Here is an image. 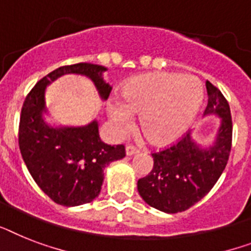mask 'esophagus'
<instances>
[{
  "label": "esophagus",
  "mask_w": 251,
  "mask_h": 251,
  "mask_svg": "<svg viewBox=\"0 0 251 251\" xmlns=\"http://www.w3.org/2000/svg\"><path fill=\"white\" fill-rule=\"evenodd\" d=\"M139 153V150L134 146H127L126 147V154L127 156H132V154H136Z\"/></svg>",
  "instance_id": "1"
}]
</instances>
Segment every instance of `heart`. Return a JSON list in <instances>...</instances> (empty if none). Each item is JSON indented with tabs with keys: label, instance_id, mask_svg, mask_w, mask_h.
<instances>
[{
	"label": "heart",
	"instance_id": "heart-1",
	"mask_svg": "<svg viewBox=\"0 0 251 251\" xmlns=\"http://www.w3.org/2000/svg\"><path fill=\"white\" fill-rule=\"evenodd\" d=\"M203 99L202 83L189 75L156 72L130 79L121 100L108 101V115L119 131L130 129L132 113L147 139L157 146L176 140L196 117Z\"/></svg>",
	"mask_w": 251,
	"mask_h": 251
}]
</instances>
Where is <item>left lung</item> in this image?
<instances>
[{"label": "left lung", "instance_id": "8db88e82", "mask_svg": "<svg viewBox=\"0 0 251 251\" xmlns=\"http://www.w3.org/2000/svg\"><path fill=\"white\" fill-rule=\"evenodd\" d=\"M207 105L203 115L221 117L213 144L201 147L185 132L173 146L153 152V168L138 180V192L150 206L175 214L184 211L210 192L226 169L232 147V117L227 99L206 81Z\"/></svg>", "mask_w": 251, "mask_h": 251}]
</instances>
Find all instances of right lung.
<instances>
[{"instance_id": "right-lung-1", "label": "right lung", "mask_w": 251, "mask_h": 251, "mask_svg": "<svg viewBox=\"0 0 251 251\" xmlns=\"http://www.w3.org/2000/svg\"><path fill=\"white\" fill-rule=\"evenodd\" d=\"M103 66L77 63L64 66L41 78L24 100L19 124L22 157L37 185L54 202L78 206L99 196L104 169L125 157V146H108L99 138L98 121L79 127H52L45 122V90L49 83L68 73L86 76L101 99L112 87L101 77Z\"/></svg>"}]
</instances>
